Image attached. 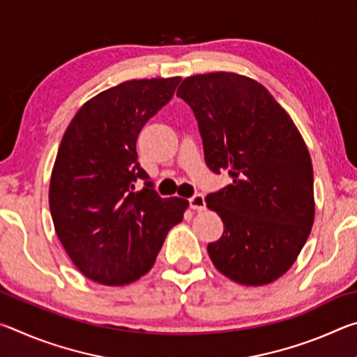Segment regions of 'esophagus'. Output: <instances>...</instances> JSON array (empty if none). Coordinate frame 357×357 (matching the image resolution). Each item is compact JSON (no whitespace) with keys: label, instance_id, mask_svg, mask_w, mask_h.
Instances as JSON below:
<instances>
[{"label":"esophagus","instance_id":"esophagus-1","mask_svg":"<svg viewBox=\"0 0 357 357\" xmlns=\"http://www.w3.org/2000/svg\"><path fill=\"white\" fill-rule=\"evenodd\" d=\"M189 204H190V208L195 211H202L206 208V203H204V197L202 195V193H195V195H192L189 198Z\"/></svg>","mask_w":357,"mask_h":357}]
</instances>
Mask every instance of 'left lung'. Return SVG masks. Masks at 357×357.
I'll return each mask as SVG.
<instances>
[{
    "mask_svg": "<svg viewBox=\"0 0 357 357\" xmlns=\"http://www.w3.org/2000/svg\"><path fill=\"white\" fill-rule=\"evenodd\" d=\"M192 108L211 172L231 184L206 197L223 222L208 244L217 269L241 285L279 279L304 247L315 215L309 149L263 84L231 72L193 75L176 93Z\"/></svg>",
    "mask_w": 357,
    "mask_h": 357,
    "instance_id": "1",
    "label": "left lung"
}]
</instances>
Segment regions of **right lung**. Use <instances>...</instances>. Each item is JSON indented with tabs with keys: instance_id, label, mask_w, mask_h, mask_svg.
<instances>
[{
	"instance_id": "1",
	"label": "right lung",
	"mask_w": 357,
	"mask_h": 357,
	"mask_svg": "<svg viewBox=\"0 0 357 357\" xmlns=\"http://www.w3.org/2000/svg\"><path fill=\"white\" fill-rule=\"evenodd\" d=\"M179 82L130 80L107 89L77 112L59 144L48 192L52 219L80 273L102 285H128L146 274L189 206L184 198H162L137 160L138 134Z\"/></svg>"
}]
</instances>
